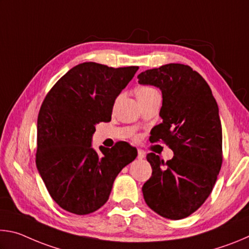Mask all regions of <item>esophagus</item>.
Masks as SVG:
<instances>
[{"label":"esophagus","mask_w":249,"mask_h":249,"mask_svg":"<svg viewBox=\"0 0 249 249\" xmlns=\"http://www.w3.org/2000/svg\"><path fill=\"white\" fill-rule=\"evenodd\" d=\"M144 157H145V151H144V150H142V149L138 150V153H137V158H138V159H142Z\"/></svg>","instance_id":"34e87169"}]
</instances>
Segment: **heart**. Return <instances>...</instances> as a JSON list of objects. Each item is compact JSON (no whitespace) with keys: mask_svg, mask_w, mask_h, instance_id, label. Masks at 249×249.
<instances>
[{"mask_svg":"<svg viewBox=\"0 0 249 249\" xmlns=\"http://www.w3.org/2000/svg\"><path fill=\"white\" fill-rule=\"evenodd\" d=\"M154 94H158V91L153 87L142 86V87H138L136 89V95H137L138 100L146 99V98H148V96H151Z\"/></svg>","mask_w":249,"mask_h":249,"instance_id":"1","label":"heart"}]
</instances>
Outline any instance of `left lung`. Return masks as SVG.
I'll return each mask as SVG.
<instances>
[{"label":"left lung","instance_id":"1","mask_svg":"<svg viewBox=\"0 0 249 249\" xmlns=\"http://www.w3.org/2000/svg\"><path fill=\"white\" fill-rule=\"evenodd\" d=\"M141 84L161 90L162 123L150 142L162 141L170 160L149 153L153 174L142 185L147 205L166 218L181 220L200 208L216 182L223 161L222 125L209 84L191 67L168 64L137 75Z\"/></svg>","mask_w":249,"mask_h":249}]
</instances>
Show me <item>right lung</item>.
Masks as SVG:
<instances>
[{
  "instance_id": "obj_1",
  "label": "right lung",
  "mask_w": 249,
  "mask_h": 249,
  "mask_svg": "<svg viewBox=\"0 0 249 249\" xmlns=\"http://www.w3.org/2000/svg\"><path fill=\"white\" fill-rule=\"evenodd\" d=\"M138 67L112 68L96 62L73 67L58 80L41 104L37 120L36 166L50 196L77 215H87L108 200L113 182L136 158L128 142L91 147L95 125L111 121L115 99Z\"/></svg>"
}]
</instances>
